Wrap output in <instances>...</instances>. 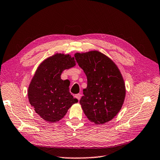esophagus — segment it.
Listing matches in <instances>:
<instances>
[{"label":"esophagus","mask_w":160,"mask_h":160,"mask_svg":"<svg viewBox=\"0 0 160 160\" xmlns=\"http://www.w3.org/2000/svg\"><path fill=\"white\" fill-rule=\"evenodd\" d=\"M81 93H77V94L75 95V98H76L78 100H79L81 99Z\"/></svg>","instance_id":"obj_1"}]
</instances>
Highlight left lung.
<instances>
[{"label": "left lung", "instance_id": "obj_1", "mask_svg": "<svg viewBox=\"0 0 160 160\" xmlns=\"http://www.w3.org/2000/svg\"><path fill=\"white\" fill-rule=\"evenodd\" d=\"M75 57L88 80L79 101L85 115L95 124L109 122L122 109L126 97V85L119 68L97 50L76 53Z\"/></svg>", "mask_w": 160, "mask_h": 160}]
</instances>
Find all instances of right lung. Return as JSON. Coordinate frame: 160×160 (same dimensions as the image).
<instances>
[{
    "label": "right lung",
    "instance_id": "1",
    "mask_svg": "<svg viewBox=\"0 0 160 160\" xmlns=\"http://www.w3.org/2000/svg\"><path fill=\"white\" fill-rule=\"evenodd\" d=\"M75 65L71 55L56 53L42 61L36 70L28 89V100L34 111L46 122H58L72 104L78 102L69 92L70 82L61 79L64 70Z\"/></svg>",
    "mask_w": 160,
    "mask_h": 160
}]
</instances>
